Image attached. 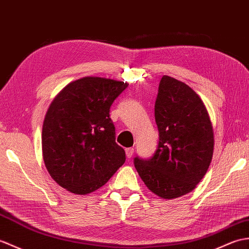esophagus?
<instances>
[{"label": "esophagus", "mask_w": 249, "mask_h": 249, "mask_svg": "<svg viewBox=\"0 0 249 249\" xmlns=\"http://www.w3.org/2000/svg\"><path fill=\"white\" fill-rule=\"evenodd\" d=\"M125 153H126L127 158H131L132 154H134V148H132V147H128V148H126V149H125Z\"/></svg>", "instance_id": "obj_1"}]
</instances>
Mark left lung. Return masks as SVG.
<instances>
[{"mask_svg":"<svg viewBox=\"0 0 249 249\" xmlns=\"http://www.w3.org/2000/svg\"><path fill=\"white\" fill-rule=\"evenodd\" d=\"M159 131L156 152L134 163L146 187L162 198L191 192L210 165L214 138L207 109L196 92L182 82L162 76L155 103Z\"/></svg>","mask_w":249,"mask_h":249,"instance_id":"left-lung-1","label":"left lung"}]
</instances>
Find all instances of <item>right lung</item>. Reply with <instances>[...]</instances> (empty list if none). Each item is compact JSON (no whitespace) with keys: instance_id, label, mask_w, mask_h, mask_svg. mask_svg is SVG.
Returning a JSON list of instances; mask_svg holds the SVG:
<instances>
[{"instance_id":"1","label":"right lung","mask_w":249,"mask_h":249,"mask_svg":"<svg viewBox=\"0 0 249 249\" xmlns=\"http://www.w3.org/2000/svg\"><path fill=\"white\" fill-rule=\"evenodd\" d=\"M127 87L113 79L84 77L65 87L52 102L42 127V154L60 187L74 194L91 193L125 162L109 112Z\"/></svg>"}]
</instances>
